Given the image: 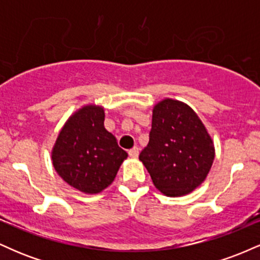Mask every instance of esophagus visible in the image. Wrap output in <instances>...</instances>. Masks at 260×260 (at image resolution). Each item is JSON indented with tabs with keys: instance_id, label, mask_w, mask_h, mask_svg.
Masks as SVG:
<instances>
[{
	"instance_id": "1",
	"label": "esophagus",
	"mask_w": 260,
	"mask_h": 260,
	"mask_svg": "<svg viewBox=\"0 0 260 260\" xmlns=\"http://www.w3.org/2000/svg\"><path fill=\"white\" fill-rule=\"evenodd\" d=\"M128 154H129L131 157H133V159H136V157L138 156V154H139V149L137 148V147H133L132 149H131L129 151H128Z\"/></svg>"
}]
</instances>
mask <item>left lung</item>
<instances>
[{"label":"left lung","instance_id":"obj_1","mask_svg":"<svg viewBox=\"0 0 260 260\" xmlns=\"http://www.w3.org/2000/svg\"><path fill=\"white\" fill-rule=\"evenodd\" d=\"M214 157L213 139L192 107L169 98L154 106L149 143L139 160L162 194L193 192L207 178Z\"/></svg>","mask_w":260,"mask_h":260}]
</instances>
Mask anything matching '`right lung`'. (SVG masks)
I'll return each mask as SVG.
<instances>
[{
    "mask_svg": "<svg viewBox=\"0 0 260 260\" xmlns=\"http://www.w3.org/2000/svg\"><path fill=\"white\" fill-rule=\"evenodd\" d=\"M104 121V107L83 106L59 131L51 151L59 177L85 194H96L109 187L128 156Z\"/></svg>",
    "mask_w": 260,
    "mask_h": 260,
    "instance_id": "1",
    "label": "right lung"
}]
</instances>
